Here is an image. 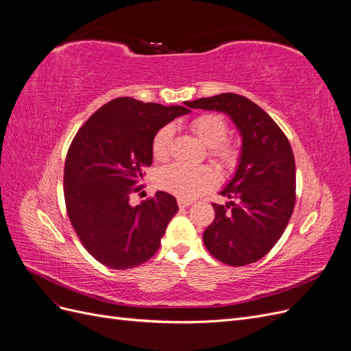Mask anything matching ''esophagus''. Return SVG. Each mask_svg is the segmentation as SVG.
Wrapping results in <instances>:
<instances>
[{
	"instance_id": "obj_1",
	"label": "esophagus",
	"mask_w": 351,
	"mask_h": 351,
	"mask_svg": "<svg viewBox=\"0 0 351 351\" xmlns=\"http://www.w3.org/2000/svg\"><path fill=\"white\" fill-rule=\"evenodd\" d=\"M177 204H178V206L180 208H187V206H190L193 204V200H189V199H182L180 197L178 200H177Z\"/></svg>"
}]
</instances>
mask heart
<instances>
[{"label": "heart", "mask_w": 351, "mask_h": 351, "mask_svg": "<svg viewBox=\"0 0 351 351\" xmlns=\"http://www.w3.org/2000/svg\"><path fill=\"white\" fill-rule=\"evenodd\" d=\"M190 129L197 139L204 143L209 155L219 164L231 167L237 161L236 147L227 143L228 124L224 117L215 112L200 114L190 123ZM174 139V127L164 125L152 139V155L158 162H164L171 155ZM156 183L168 193L182 199H195L206 193L218 184V176L208 167L189 168L183 165H168L159 171Z\"/></svg>", "instance_id": "heart-1"}]
</instances>
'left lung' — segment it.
Instances as JSON below:
<instances>
[{"mask_svg":"<svg viewBox=\"0 0 351 351\" xmlns=\"http://www.w3.org/2000/svg\"><path fill=\"white\" fill-rule=\"evenodd\" d=\"M190 108L227 114L241 136L234 176L212 204L215 219L204 232L212 256L231 267L263 258L280 240L295 202V162L287 136L256 104L237 93L186 102Z\"/></svg>","mask_w":351,"mask_h":351,"instance_id":"1","label":"left lung"}]
</instances>
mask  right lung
<instances>
[{
    "label": "right lung",
    "mask_w": 351,
    "mask_h": 351,
    "mask_svg": "<svg viewBox=\"0 0 351 351\" xmlns=\"http://www.w3.org/2000/svg\"><path fill=\"white\" fill-rule=\"evenodd\" d=\"M190 110L182 105L117 98L84 123L69 147L64 199L71 226L92 256L112 269L149 261L178 210L174 196L156 192L132 206L130 193L152 164L155 133Z\"/></svg>",
    "instance_id": "right-lung-1"
}]
</instances>
